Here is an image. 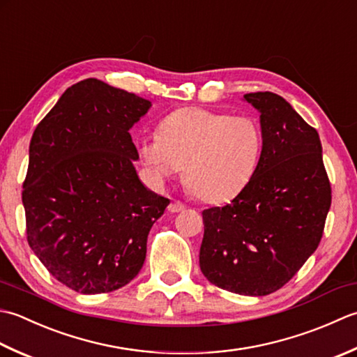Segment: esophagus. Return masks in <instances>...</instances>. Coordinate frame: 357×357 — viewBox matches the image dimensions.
Returning a JSON list of instances; mask_svg holds the SVG:
<instances>
[{
  "label": "esophagus",
  "mask_w": 357,
  "mask_h": 357,
  "mask_svg": "<svg viewBox=\"0 0 357 357\" xmlns=\"http://www.w3.org/2000/svg\"><path fill=\"white\" fill-rule=\"evenodd\" d=\"M186 206L183 205V203L181 202H178V200H172L171 203H169V206H168V209L171 211V213H180V211H183Z\"/></svg>",
  "instance_id": "34e87169"
}]
</instances>
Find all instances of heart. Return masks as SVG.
I'll list each match as a JSON object with an SVG mask.
<instances>
[{"label":"heart","instance_id":"heart-1","mask_svg":"<svg viewBox=\"0 0 357 357\" xmlns=\"http://www.w3.org/2000/svg\"><path fill=\"white\" fill-rule=\"evenodd\" d=\"M261 132L256 121L203 107H181L162 120L157 137H144L138 152L162 183L183 168L188 191L205 203L227 202L256 169Z\"/></svg>","mask_w":357,"mask_h":357}]
</instances>
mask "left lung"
Wrapping results in <instances>:
<instances>
[{"label": "left lung", "mask_w": 357, "mask_h": 357, "mask_svg": "<svg viewBox=\"0 0 357 357\" xmlns=\"http://www.w3.org/2000/svg\"><path fill=\"white\" fill-rule=\"evenodd\" d=\"M260 112L261 154L236 199L202 213L203 275L222 289L266 296L280 289L321 243L331 206L317 130L285 98L246 93Z\"/></svg>", "instance_id": "1"}]
</instances>
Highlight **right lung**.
Returning <instances> with one entry per match:
<instances>
[{"label":"right lung","instance_id":"right-lung-1","mask_svg":"<svg viewBox=\"0 0 357 357\" xmlns=\"http://www.w3.org/2000/svg\"><path fill=\"white\" fill-rule=\"evenodd\" d=\"M151 101L97 78L70 86L35 128L23 181L27 242L46 270L82 294L115 291L146 259L169 199L138 178L129 129Z\"/></svg>","mask_w":357,"mask_h":357}]
</instances>
